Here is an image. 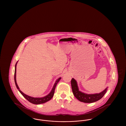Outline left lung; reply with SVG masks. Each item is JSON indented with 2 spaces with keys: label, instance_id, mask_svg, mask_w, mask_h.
Returning a JSON list of instances; mask_svg holds the SVG:
<instances>
[{
  "label": "left lung",
  "instance_id": "obj_1",
  "mask_svg": "<svg viewBox=\"0 0 126 126\" xmlns=\"http://www.w3.org/2000/svg\"><path fill=\"white\" fill-rule=\"evenodd\" d=\"M71 83L72 91L74 96L80 102H84L85 103H92L99 100L104 96L107 90V88L99 94H87L79 91L77 81L73 78L71 81Z\"/></svg>",
  "mask_w": 126,
  "mask_h": 126
}]
</instances>
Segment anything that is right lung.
<instances>
[{"label": "right lung", "instance_id": "obj_1", "mask_svg": "<svg viewBox=\"0 0 126 126\" xmlns=\"http://www.w3.org/2000/svg\"><path fill=\"white\" fill-rule=\"evenodd\" d=\"M17 62H16V66H15V75H14V79H15V82L16 85V86L17 87V88L18 89L19 91L20 92V93L23 95V96L24 97V98L27 100L29 102H30L31 103H32L33 104H42L45 103L46 102H48V101H49L54 95V92H55V89L56 88V86L57 85V84L58 83V82L60 81L61 78H59L55 82V83L54 84V86L53 87V88L51 90V91L50 92V93L47 95V96L43 97L42 98H34V97H32L31 96H28L27 95L25 94H24L21 90L19 89V88L18 86V85L16 83V64H17Z\"/></svg>", "mask_w": 126, "mask_h": 126}]
</instances>
